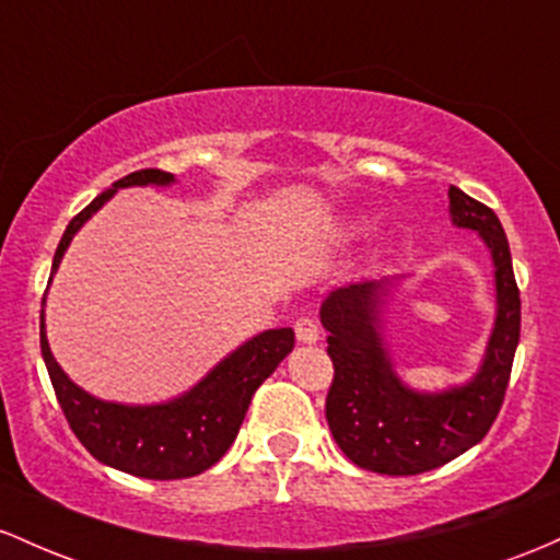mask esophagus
<instances>
[{"instance_id": "esophagus-1", "label": "esophagus", "mask_w": 560, "mask_h": 560, "mask_svg": "<svg viewBox=\"0 0 560 560\" xmlns=\"http://www.w3.org/2000/svg\"><path fill=\"white\" fill-rule=\"evenodd\" d=\"M293 328H296L299 343H317L319 341V328L312 317H299Z\"/></svg>"}]
</instances>
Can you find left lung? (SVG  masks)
Instances as JSON below:
<instances>
[{
    "mask_svg": "<svg viewBox=\"0 0 560 560\" xmlns=\"http://www.w3.org/2000/svg\"><path fill=\"white\" fill-rule=\"evenodd\" d=\"M447 196L452 224L474 230L494 264V325L474 378L444 392H418L399 378L383 317L401 278L349 282L319 306L336 368L325 418L343 455L373 474L416 476L455 460L492 429L511 381L521 296L505 230L492 209L457 187Z\"/></svg>",
    "mask_w": 560,
    "mask_h": 560,
    "instance_id": "left-lung-1",
    "label": "left lung"
}]
</instances>
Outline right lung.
<instances>
[{"instance_id":"1","label":"right lung","mask_w":560,"mask_h":560,"mask_svg":"<svg viewBox=\"0 0 560 560\" xmlns=\"http://www.w3.org/2000/svg\"><path fill=\"white\" fill-rule=\"evenodd\" d=\"M174 182H177L174 174L161 172V168H142V172L113 182L108 190L77 213L62 232L52 259V275L58 272L73 235L118 190L124 187H168ZM44 301L47 299H42V357L68 425L77 433L79 442L90 450L92 457H97L105 466L124 470V474L140 476V479H187V476H198L211 468L235 442L256 388L278 370V364L293 349L291 328L264 330L230 351L190 392L179 394V397L159 401V405L105 401L77 386L52 357L47 328H44Z\"/></svg>"}]
</instances>
